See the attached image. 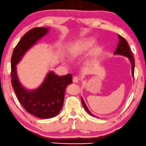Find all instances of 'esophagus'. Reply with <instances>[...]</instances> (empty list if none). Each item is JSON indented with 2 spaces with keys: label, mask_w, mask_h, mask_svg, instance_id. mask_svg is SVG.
<instances>
[{
  "label": "esophagus",
  "mask_w": 146,
  "mask_h": 146,
  "mask_svg": "<svg viewBox=\"0 0 146 146\" xmlns=\"http://www.w3.org/2000/svg\"><path fill=\"white\" fill-rule=\"evenodd\" d=\"M80 81V79L79 77H77V76H74L73 77V82L75 83H79V81Z\"/></svg>",
  "instance_id": "1"
}]
</instances>
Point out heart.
<instances>
[{
    "mask_svg": "<svg viewBox=\"0 0 146 146\" xmlns=\"http://www.w3.org/2000/svg\"><path fill=\"white\" fill-rule=\"evenodd\" d=\"M95 40L92 38H88L79 40L71 44L68 49V55L71 59H77L86 53L93 46ZM99 47L94 46L90 52V56L94 57L99 52Z\"/></svg>",
    "mask_w": 146,
    "mask_h": 146,
    "instance_id": "obj_1",
    "label": "heart"
}]
</instances>
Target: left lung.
I'll use <instances>...</instances> for the list:
<instances>
[{
	"instance_id": "left-lung-1",
	"label": "left lung",
	"mask_w": 146,
	"mask_h": 146,
	"mask_svg": "<svg viewBox=\"0 0 146 146\" xmlns=\"http://www.w3.org/2000/svg\"><path fill=\"white\" fill-rule=\"evenodd\" d=\"M118 38H119V43L118 44V46H117L116 48V51L114 52V54L124 55L125 57H128L130 61L131 65H132V76L134 77V66H135L134 57H133L132 53L131 52L130 47L128 46V42H127V41L125 40L122 36H121L120 35H118ZM81 101H82V104H83V107L86 110V111H87L88 113H89L90 114L92 115V116H94L93 114L91 113V112L89 111V110L88 109L87 105L85 104V102H84V100L82 98H81Z\"/></svg>"
}]
</instances>
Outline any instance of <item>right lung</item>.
Segmentation results:
<instances>
[{"label":"right lung","instance_id":"1","mask_svg":"<svg viewBox=\"0 0 146 146\" xmlns=\"http://www.w3.org/2000/svg\"><path fill=\"white\" fill-rule=\"evenodd\" d=\"M48 32L47 28H35L26 32L14 49L11 58V83L20 104L30 114L40 118H51L62 108L66 87L72 83V75L57 76L51 71L38 89L28 91L18 80L16 65L27 51Z\"/></svg>","mask_w":146,"mask_h":146}]
</instances>
